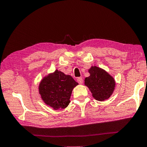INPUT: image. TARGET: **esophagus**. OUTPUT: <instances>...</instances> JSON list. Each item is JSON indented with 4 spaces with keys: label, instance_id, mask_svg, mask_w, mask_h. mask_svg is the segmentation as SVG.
Segmentation results:
<instances>
[{
    "label": "esophagus",
    "instance_id": "1",
    "mask_svg": "<svg viewBox=\"0 0 147 147\" xmlns=\"http://www.w3.org/2000/svg\"><path fill=\"white\" fill-rule=\"evenodd\" d=\"M77 82H78L80 84H82L84 80H83L82 78H81V77H79V78H77Z\"/></svg>",
    "mask_w": 147,
    "mask_h": 147
}]
</instances>
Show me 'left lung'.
I'll return each instance as SVG.
<instances>
[{"instance_id": "1", "label": "left lung", "mask_w": 147, "mask_h": 147, "mask_svg": "<svg viewBox=\"0 0 147 147\" xmlns=\"http://www.w3.org/2000/svg\"><path fill=\"white\" fill-rule=\"evenodd\" d=\"M90 76L85 79V85L89 88L92 97L102 101L111 97L115 89V80L104 69L91 66L89 69Z\"/></svg>"}]
</instances>
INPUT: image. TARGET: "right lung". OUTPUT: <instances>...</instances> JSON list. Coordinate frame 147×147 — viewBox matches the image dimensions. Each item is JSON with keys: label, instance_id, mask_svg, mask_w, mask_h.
I'll use <instances>...</instances> for the list:
<instances>
[{"label": "right lung", "instance_id": "add662e5", "mask_svg": "<svg viewBox=\"0 0 147 147\" xmlns=\"http://www.w3.org/2000/svg\"><path fill=\"white\" fill-rule=\"evenodd\" d=\"M78 84L73 77L56 70L44 77L39 84V94L46 105L54 110L66 108L72 91Z\"/></svg>", "mask_w": 147, "mask_h": 147}]
</instances>
